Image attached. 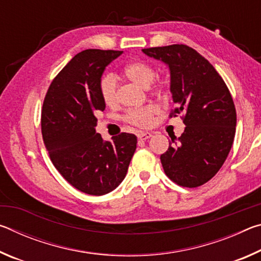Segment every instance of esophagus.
<instances>
[{"mask_svg": "<svg viewBox=\"0 0 261 261\" xmlns=\"http://www.w3.org/2000/svg\"><path fill=\"white\" fill-rule=\"evenodd\" d=\"M137 137H138L140 140H146L148 138H151L152 134H151V132H143V131H140V132H138V134H137Z\"/></svg>", "mask_w": 261, "mask_h": 261, "instance_id": "esophagus-1", "label": "esophagus"}]
</instances>
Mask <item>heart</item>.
<instances>
[{"label": "heart", "instance_id": "obj_1", "mask_svg": "<svg viewBox=\"0 0 261 261\" xmlns=\"http://www.w3.org/2000/svg\"><path fill=\"white\" fill-rule=\"evenodd\" d=\"M122 73L129 81L136 83L144 88H148L156 77V72L151 65L143 61H134L124 65ZM168 84L165 82H159L153 86V91L159 95H165L168 92ZM99 92L101 99L107 106H115L118 100V84L116 78L112 73H107L101 77L99 82ZM158 113V108L154 105H147L145 107L134 108L126 110L124 121L132 125L139 127H147L152 125L154 121V115Z\"/></svg>", "mask_w": 261, "mask_h": 261}]
</instances>
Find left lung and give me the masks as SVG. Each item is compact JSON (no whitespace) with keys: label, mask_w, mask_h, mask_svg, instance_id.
Masks as SVG:
<instances>
[{"label":"left lung","mask_w":261,"mask_h":261,"mask_svg":"<svg viewBox=\"0 0 261 261\" xmlns=\"http://www.w3.org/2000/svg\"><path fill=\"white\" fill-rule=\"evenodd\" d=\"M168 64L176 103L169 117L183 114L182 136L169 140L160 160L166 175L184 188L214 177L226 161L236 131V109L226 83L204 56L187 45L143 49Z\"/></svg>","instance_id":"left-lung-1"}]
</instances>
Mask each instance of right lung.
Segmentation results:
<instances>
[{
    "label": "right lung",
    "mask_w": 261,
    "mask_h": 261,
    "mask_svg": "<svg viewBox=\"0 0 261 261\" xmlns=\"http://www.w3.org/2000/svg\"><path fill=\"white\" fill-rule=\"evenodd\" d=\"M121 50L86 49L53 79L41 109V132L53 165L68 183L91 196H102L124 179L137 137L122 132L103 141L95 132L103 112L99 82Z\"/></svg>",
    "instance_id": "add662e5"
}]
</instances>
